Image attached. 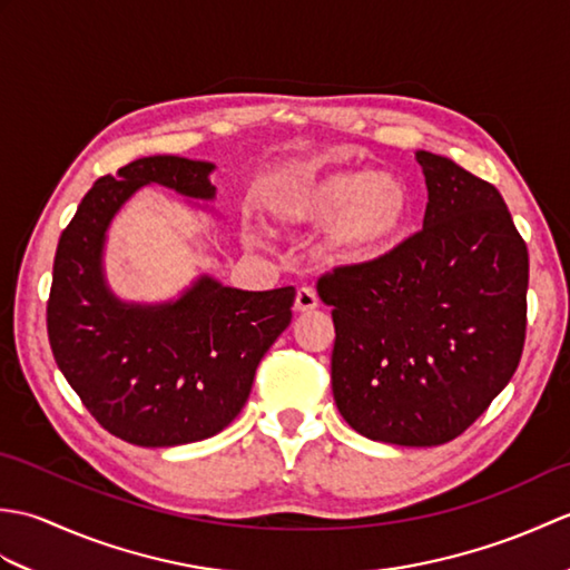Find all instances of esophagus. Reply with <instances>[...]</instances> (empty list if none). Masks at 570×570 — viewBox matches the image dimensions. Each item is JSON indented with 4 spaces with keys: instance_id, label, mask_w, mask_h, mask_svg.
<instances>
[{
    "instance_id": "obj_1",
    "label": "esophagus",
    "mask_w": 570,
    "mask_h": 570,
    "mask_svg": "<svg viewBox=\"0 0 570 570\" xmlns=\"http://www.w3.org/2000/svg\"><path fill=\"white\" fill-rule=\"evenodd\" d=\"M318 306V296L313 292L311 286H301L296 292V311L301 313H308Z\"/></svg>"
}]
</instances>
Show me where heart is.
Here are the masks:
<instances>
[{
  "label": "heart",
  "mask_w": 570,
  "mask_h": 570,
  "mask_svg": "<svg viewBox=\"0 0 570 570\" xmlns=\"http://www.w3.org/2000/svg\"><path fill=\"white\" fill-rule=\"evenodd\" d=\"M269 205L284 225H331V249L345 262L380 259L402 242L414 215L402 180L372 171H304Z\"/></svg>",
  "instance_id": "1"
}]
</instances>
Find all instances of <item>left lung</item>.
<instances>
[{"instance_id":"8db88e82","label":"left lung","mask_w":570,"mask_h":570,"mask_svg":"<svg viewBox=\"0 0 570 570\" xmlns=\"http://www.w3.org/2000/svg\"><path fill=\"white\" fill-rule=\"evenodd\" d=\"M423 229L380 259L318 278L333 308L337 411L394 445L458 439L522 360L529 252L500 190L451 159L416 154Z\"/></svg>"}]
</instances>
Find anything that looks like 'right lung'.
<instances>
[{"mask_svg":"<svg viewBox=\"0 0 570 570\" xmlns=\"http://www.w3.org/2000/svg\"><path fill=\"white\" fill-rule=\"evenodd\" d=\"M213 164L147 156L85 193L58 239L46 328L58 370L105 431L144 448L220 433L245 406L266 350L292 323L294 286L239 292L200 278L176 304L127 306L100 269L105 229L131 193L161 184L213 198Z\"/></svg>","mask_w":570,"mask_h":570,"instance_id":"right-lung-1","label":"right lung"}]
</instances>
